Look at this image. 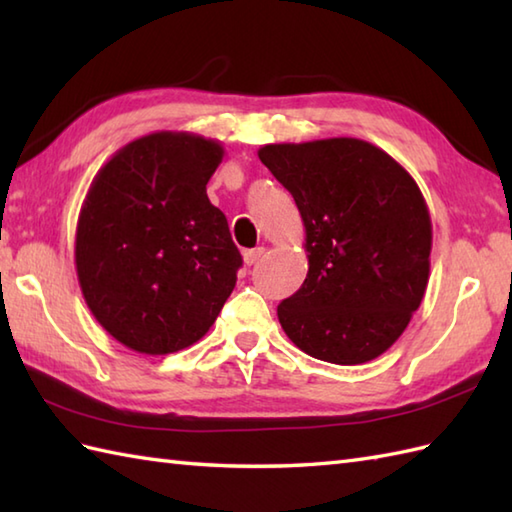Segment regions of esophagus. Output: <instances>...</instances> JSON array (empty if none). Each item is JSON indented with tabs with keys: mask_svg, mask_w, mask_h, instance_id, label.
Wrapping results in <instances>:
<instances>
[{
	"mask_svg": "<svg viewBox=\"0 0 512 512\" xmlns=\"http://www.w3.org/2000/svg\"><path fill=\"white\" fill-rule=\"evenodd\" d=\"M264 253H266V248L264 246H259V248H250V250H246L244 253V264L246 266H253V264H257L259 259L264 257Z\"/></svg>",
	"mask_w": 512,
	"mask_h": 512,
	"instance_id": "obj_1",
	"label": "esophagus"
}]
</instances>
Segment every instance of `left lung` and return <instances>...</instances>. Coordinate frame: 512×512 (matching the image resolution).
I'll return each mask as SVG.
<instances>
[{"instance_id":"left-lung-1","label":"left lung","mask_w":512,"mask_h":512,"mask_svg":"<svg viewBox=\"0 0 512 512\" xmlns=\"http://www.w3.org/2000/svg\"><path fill=\"white\" fill-rule=\"evenodd\" d=\"M259 160L297 202L308 277L277 306L288 339L334 365L398 341L429 281L431 217L416 180L358 138L266 145Z\"/></svg>"}]
</instances>
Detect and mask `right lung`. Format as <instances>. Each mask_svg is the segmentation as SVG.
<instances>
[{
    "mask_svg": "<svg viewBox=\"0 0 512 512\" xmlns=\"http://www.w3.org/2000/svg\"><path fill=\"white\" fill-rule=\"evenodd\" d=\"M222 156L215 140L156 132L118 149L85 195L76 275L96 321L129 350H184L231 297L242 255L206 195Z\"/></svg>",
    "mask_w": 512,
    "mask_h": 512,
    "instance_id": "right-lung-1",
    "label": "right lung"
}]
</instances>
